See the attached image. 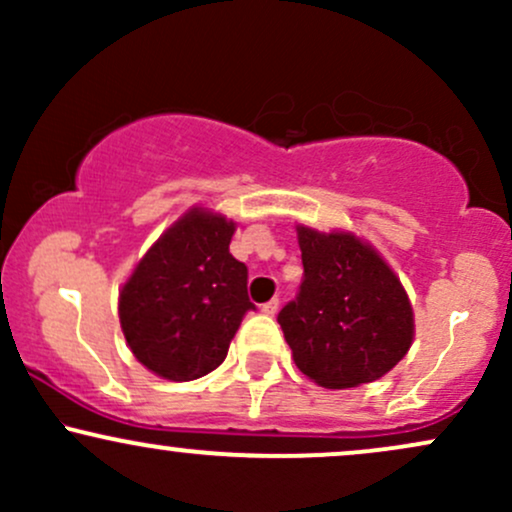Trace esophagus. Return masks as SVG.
<instances>
[{"label": "esophagus", "mask_w": 512, "mask_h": 512, "mask_svg": "<svg viewBox=\"0 0 512 512\" xmlns=\"http://www.w3.org/2000/svg\"><path fill=\"white\" fill-rule=\"evenodd\" d=\"M276 310H279V301H276V298H272V301L262 305V313H264V315H274Z\"/></svg>", "instance_id": "34e87169"}]
</instances>
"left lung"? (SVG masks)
<instances>
[{
  "label": "left lung",
  "instance_id": "8db88e82",
  "mask_svg": "<svg viewBox=\"0 0 512 512\" xmlns=\"http://www.w3.org/2000/svg\"><path fill=\"white\" fill-rule=\"evenodd\" d=\"M296 231L303 281L276 317L293 361L327 390L383 378L414 342V313L402 281L354 233Z\"/></svg>",
  "mask_w": 512,
  "mask_h": 512
}]
</instances>
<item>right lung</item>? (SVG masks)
<instances>
[{"label": "right lung", "instance_id": "add662e5", "mask_svg": "<svg viewBox=\"0 0 512 512\" xmlns=\"http://www.w3.org/2000/svg\"><path fill=\"white\" fill-rule=\"evenodd\" d=\"M236 223L202 207L182 214L120 291L125 339L151 373L187 383L219 368L255 305L248 267L231 255Z\"/></svg>", "mask_w": 512, "mask_h": 512}]
</instances>
